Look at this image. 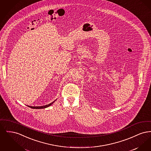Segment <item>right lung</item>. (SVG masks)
Returning <instances> with one entry per match:
<instances>
[{"label":"right lung","mask_w":151,"mask_h":151,"mask_svg":"<svg viewBox=\"0 0 151 151\" xmlns=\"http://www.w3.org/2000/svg\"><path fill=\"white\" fill-rule=\"evenodd\" d=\"M55 101V100L54 101H53L52 102H51L50 104H48V105H44V106H29V108H32V109H44V108H47V107H49V106H50Z\"/></svg>","instance_id":"right-lung-1"}]
</instances>
